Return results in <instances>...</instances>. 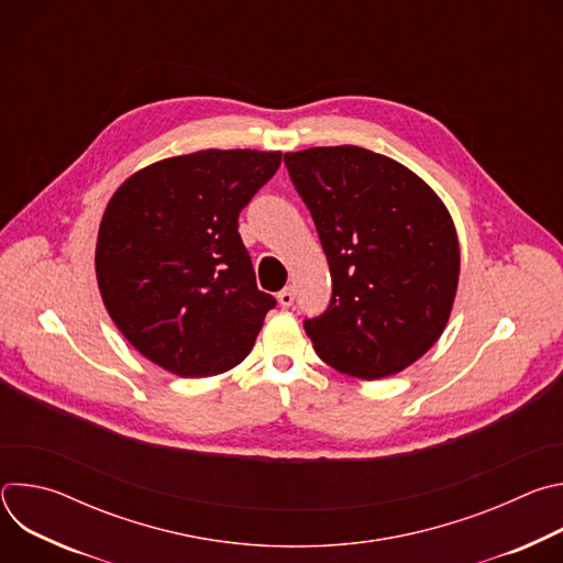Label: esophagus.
<instances>
[{"mask_svg":"<svg viewBox=\"0 0 563 563\" xmlns=\"http://www.w3.org/2000/svg\"><path fill=\"white\" fill-rule=\"evenodd\" d=\"M278 302H280L283 307H291V302H294V291H291V287H285L283 291H278Z\"/></svg>","mask_w":563,"mask_h":563,"instance_id":"esophagus-1","label":"esophagus"}]
</instances>
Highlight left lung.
I'll list each match as a JSON object with an SVG mask.
<instances>
[{"instance_id": "8db88e82", "label": "left lung", "mask_w": 563, "mask_h": 563, "mask_svg": "<svg viewBox=\"0 0 563 563\" xmlns=\"http://www.w3.org/2000/svg\"><path fill=\"white\" fill-rule=\"evenodd\" d=\"M330 263L332 300L305 320L316 354L376 380L443 334L459 285V240L441 198L408 167L361 146L285 153Z\"/></svg>"}]
</instances>
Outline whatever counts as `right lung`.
Wrapping results in <instances>:
<instances>
[{
  "label": "right lung",
  "mask_w": 563,
  "mask_h": 563,
  "mask_svg": "<svg viewBox=\"0 0 563 563\" xmlns=\"http://www.w3.org/2000/svg\"><path fill=\"white\" fill-rule=\"evenodd\" d=\"M280 151L207 148L133 174L100 222L96 274L124 339L163 369L202 378L243 363L276 298L261 291L238 216Z\"/></svg>",
  "instance_id": "obj_1"
}]
</instances>
